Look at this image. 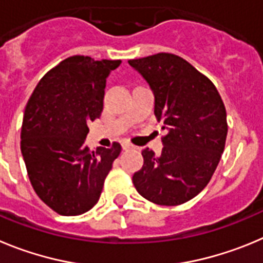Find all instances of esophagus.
<instances>
[{
    "label": "esophagus",
    "instance_id": "34e87169",
    "mask_svg": "<svg viewBox=\"0 0 263 263\" xmlns=\"http://www.w3.org/2000/svg\"><path fill=\"white\" fill-rule=\"evenodd\" d=\"M122 148H123V151H128V149H134L135 146L132 145V144L129 143V141H123V143H122Z\"/></svg>",
    "mask_w": 263,
    "mask_h": 263
}]
</instances>
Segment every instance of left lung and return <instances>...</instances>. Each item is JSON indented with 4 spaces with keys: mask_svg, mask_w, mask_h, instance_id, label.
Segmentation results:
<instances>
[{
    "mask_svg": "<svg viewBox=\"0 0 263 263\" xmlns=\"http://www.w3.org/2000/svg\"><path fill=\"white\" fill-rule=\"evenodd\" d=\"M155 94V115L164 123L162 152L144 149L132 177L137 193L160 205H178L211 179L226 146L227 111L219 91L190 63L173 53L128 60Z\"/></svg>",
    "mask_w": 263,
    "mask_h": 263,
    "instance_id": "8db88e82",
    "label": "left lung"
}]
</instances>
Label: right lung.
Masks as SVG:
<instances>
[{
    "instance_id": "right-lung-1",
    "label": "right lung",
    "mask_w": 263,
    "mask_h": 263,
    "mask_svg": "<svg viewBox=\"0 0 263 263\" xmlns=\"http://www.w3.org/2000/svg\"><path fill=\"white\" fill-rule=\"evenodd\" d=\"M120 60L72 56L49 70L28 99L21 151L35 193L64 216L89 211L122 146L85 145L87 123L101 117L106 79Z\"/></svg>"
}]
</instances>
